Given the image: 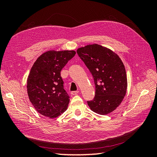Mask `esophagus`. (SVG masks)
I'll return each instance as SVG.
<instances>
[{
  "mask_svg": "<svg viewBox=\"0 0 157 157\" xmlns=\"http://www.w3.org/2000/svg\"><path fill=\"white\" fill-rule=\"evenodd\" d=\"M78 93V91H73L71 92V94L73 95V96H75V95H77Z\"/></svg>",
  "mask_w": 157,
  "mask_h": 157,
  "instance_id": "esophagus-1",
  "label": "esophagus"
}]
</instances>
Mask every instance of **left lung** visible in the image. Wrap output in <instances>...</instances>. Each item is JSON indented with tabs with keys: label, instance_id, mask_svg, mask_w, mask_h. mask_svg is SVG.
I'll use <instances>...</instances> for the list:
<instances>
[{
	"label": "left lung",
	"instance_id": "obj_1",
	"mask_svg": "<svg viewBox=\"0 0 157 157\" xmlns=\"http://www.w3.org/2000/svg\"><path fill=\"white\" fill-rule=\"evenodd\" d=\"M94 78L96 92L88 101L90 109L99 115L113 111L124 99L127 89L124 65L118 56L105 47L89 44L77 51Z\"/></svg>",
	"mask_w": 157,
	"mask_h": 157
}]
</instances>
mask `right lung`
Listing matches in <instances>:
<instances>
[{"mask_svg":"<svg viewBox=\"0 0 157 157\" xmlns=\"http://www.w3.org/2000/svg\"><path fill=\"white\" fill-rule=\"evenodd\" d=\"M73 50L44 52L33 64L27 78V94L37 112L51 118L66 111L69 96L61 71L75 56Z\"/></svg>","mask_w":157,"mask_h":157,"instance_id":"1","label":"right lung"}]
</instances>
